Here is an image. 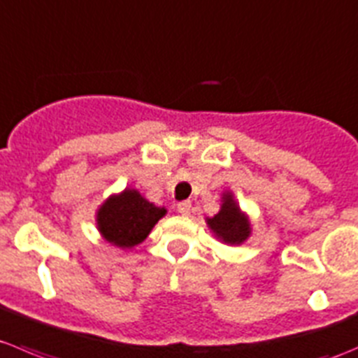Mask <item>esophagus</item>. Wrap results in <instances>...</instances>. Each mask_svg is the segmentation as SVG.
I'll list each match as a JSON object with an SVG mask.
<instances>
[{
  "mask_svg": "<svg viewBox=\"0 0 358 358\" xmlns=\"http://www.w3.org/2000/svg\"><path fill=\"white\" fill-rule=\"evenodd\" d=\"M178 210H179V214L189 215L191 214V201H180V203H178Z\"/></svg>",
  "mask_w": 358,
  "mask_h": 358,
  "instance_id": "1",
  "label": "esophagus"
}]
</instances>
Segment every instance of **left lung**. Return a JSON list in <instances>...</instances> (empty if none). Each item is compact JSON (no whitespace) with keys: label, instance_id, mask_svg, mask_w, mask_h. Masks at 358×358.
Returning a JSON list of instances; mask_svg holds the SVG:
<instances>
[{"label":"left lung","instance_id":"obj_1","mask_svg":"<svg viewBox=\"0 0 358 358\" xmlns=\"http://www.w3.org/2000/svg\"><path fill=\"white\" fill-rule=\"evenodd\" d=\"M208 229L219 242L226 245H242L252 235V224L247 212L240 208L233 191L226 189L221 194V208L212 217H205Z\"/></svg>","mask_w":358,"mask_h":358}]
</instances>
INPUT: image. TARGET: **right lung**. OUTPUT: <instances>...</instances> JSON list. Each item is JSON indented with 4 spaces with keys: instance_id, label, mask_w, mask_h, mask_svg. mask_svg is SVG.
<instances>
[{
    "instance_id": "1",
    "label": "right lung",
    "mask_w": 358,
    "mask_h": 358,
    "mask_svg": "<svg viewBox=\"0 0 358 358\" xmlns=\"http://www.w3.org/2000/svg\"><path fill=\"white\" fill-rule=\"evenodd\" d=\"M165 214L167 208L155 205L139 189L125 187L99 205L95 224L102 240L127 250L143 243Z\"/></svg>"
}]
</instances>
